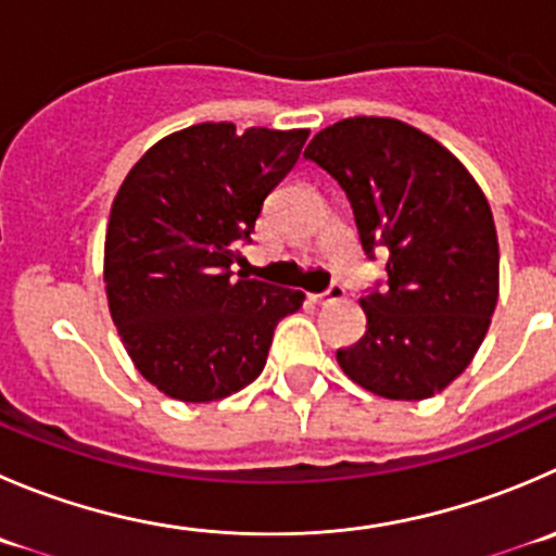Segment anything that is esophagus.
Here are the masks:
<instances>
[{"mask_svg":"<svg viewBox=\"0 0 556 556\" xmlns=\"http://www.w3.org/2000/svg\"><path fill=\"white\" fill-rule=\"evenodd\" d=\"M342 299H344V288H342V285H331V288H328L326 293L312 295V301H315V304H337V301H342Z\"/></svg>","mask_w":556,"mask_h":556,"instance_id":"esophagus-1","label":"esophagus"}]
</instances>
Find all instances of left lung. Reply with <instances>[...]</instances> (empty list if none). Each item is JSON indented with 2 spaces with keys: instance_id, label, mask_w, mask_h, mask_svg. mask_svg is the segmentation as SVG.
Masks as SVG:
<instances>
[{
  "instance_id": "left-lung-1",
  "label": "left lung",
  "mask_w": 556,
  "mask_h": 556,
  "mask_svg": "<svg viewBox=\"0 0 556 556\" xmlns=\"http://www.w3.org/2000/svg\"><path fill=\"white\" fill-rule=\"evenodd\" d=\"M304 157L339 181L361 250L386 247V285L358 301L366 331L337 350L375 396L421 402L470 366L500 295L492 208L470 170L399 118L353 116L320 129Z\"/></svg>"
}]
</instances>
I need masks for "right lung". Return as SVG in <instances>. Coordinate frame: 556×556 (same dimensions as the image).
<instances>
[{
  "mask_svg": "<svg viewBox=\"0 0 556 556\" xmlns=\"http://www.w3.org/2000/svg\"><path fill=\"white\" fill-rule=\"evenodd\" d=\"M309 129L203 122L165 135L132 165L105 230V282L124 350L157 391L217 402L263 371L274 328L304 293L233 277L268 192Z\"/></svg>",
  "mask_w": 556,
  "mask_h": 556,
  "instance_id": "1",
  "label": "right lung"
}]
</instances>
